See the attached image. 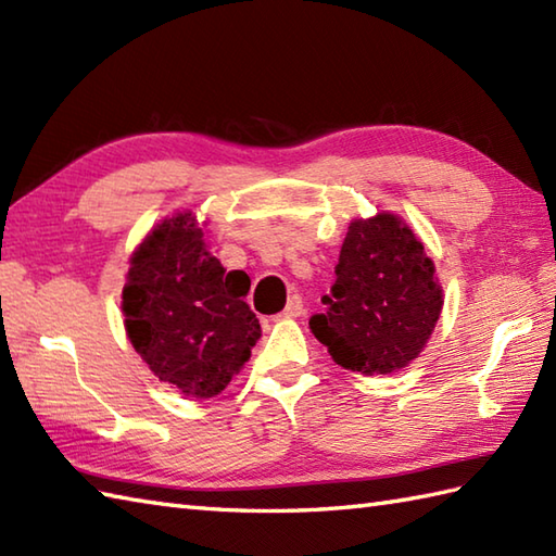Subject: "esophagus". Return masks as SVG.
Returning <instances> with one entry per match:
<instances>
[{
  "label": "esophagus",
  "mask_w": 556,
  "mask_h": 556,
  "mask_svg": "<svg viewBox=\"0 0 556 556\" xmlns=\"http://www.w3.org/2000/svg\"><path fill=\"white\" fill-rule=\"evenodd\" d=\"M301 315H303V301H301V296H291L285 313H281L279 317H287V320H291V317H301Z\"/></svg>",
  "instance_id": "34e87169"
}]
</instances>
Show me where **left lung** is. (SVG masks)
<instances>
[{"label": "left lung", "mask_w": 556, "mask_h": 556, "mask_svg": "<svg viewBox=\"0 0 556 556\" xmlns=\"http://www.w3.org/2000/svg\"><path fill=\"white\" fill-rule=\"evenodd\" d=\"M323 296L311 317L315 339L337 365L363 375H389L420 356L442 313V287L408 224L377 212L353 219Z\"/></svg>", "instance_id": "8db88e82"}]
</instances>
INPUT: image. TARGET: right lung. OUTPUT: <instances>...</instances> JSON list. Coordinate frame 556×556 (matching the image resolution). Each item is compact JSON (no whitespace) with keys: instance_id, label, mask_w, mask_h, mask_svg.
Masks as SVG:
<instances>
[{"instance_id":"obj_1","label":"right lung","mask_w":556,"mask_h":556,"mask_svg":"<svg viewBox=\"0 0 556 556\" xmlns=\"http://www.w3.org/2000/svg\"><path fill=\"white\" fill-rule=\"evenodd\" d=\"M248 289L245 271H227L210 255L193 212H179L131 255L122 293L126 334L162 382L210 399L239 375L260 339Z\"/></svg>"}]
</instances>
